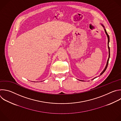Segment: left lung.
<instances>
[{
  "mask_svg": "<svg viewBox=\"0 0 121 121\" xmlns=\"http://www.w3.org/2000/svg\"><path fill=\"white\" fill-rule=\"evenodd\" d=\"M102 26L104 27V31H105V34H106V35H107V38H108V49H109V57H108V60H107V64H106V66L105 67V68L104 69V70L103 71V72L100 73V75H101L104 72H105V71L106 70V68H107V66H108V62H109V58H110V48H109V41H110V38H109V35H108V34H107V32H106V30H105V29L104 28V26L103 25H102ZM96 77H95L94 79H93L92 80H94L95 78ZM80 81H81V80H80Z\"/></svg>",
  "mask_w": 121,
  "mask_h": 121,
  "instance_id": "8db88e82",
  "label": "left lung"
}]
</instances>
